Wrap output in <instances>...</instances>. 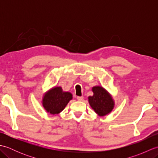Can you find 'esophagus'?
<instances>
[{"label": "esophagus", "mask_w": 158, "mask_h": 158, "mask_svg": "<svg viewBox=\"0 0 158 158\" xmlns=\"http://www.w3.org/2000/svg\"><path fill=\"white\" fill-rule=\"evenodd\" d=\"M77 99L79 100V101H81V100H83V96H77Z\"/></svg>", "instance_id": "1"}]
</instances>
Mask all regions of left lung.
Returning <instances> with one entry per match:
<instances>
[{
    "instance_id": "1",
    "label": "left lung",
    "mask_w": 158,
    "mask_h": 158,
    "mask_svg": "<svg viewBox=\"0 0 158 158\" xmlns=\"http://www.w3.org/2000/svg\"><path fill=\"white\" fill-rule=\"evenodd\" d=\"M94 95L88 97L89 105L99 116H105L112 111L115 102L111 95L101 86L92 88Z\"/></svg>"
}]
</instances>
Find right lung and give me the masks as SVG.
Listing matches in <instances>:
<instances>
[{
	"mask_svg": "<svg viewBox=\"0 0 158 158\" xmlns=\"http://www.w3.org/2000/svg\"><path fill=\"white\" fill-rule=\"evenodd\" d=\"M73 98L71 93L63 92L61 87H55L46 92L42 100L43 106L52 115L58 114L65 108Z\"/></svg>",
	"mask_w": 158,
	"mask_h": 158,
	"instance_id": "obj_1",
	"label": "right lung"
}]
</instances>
